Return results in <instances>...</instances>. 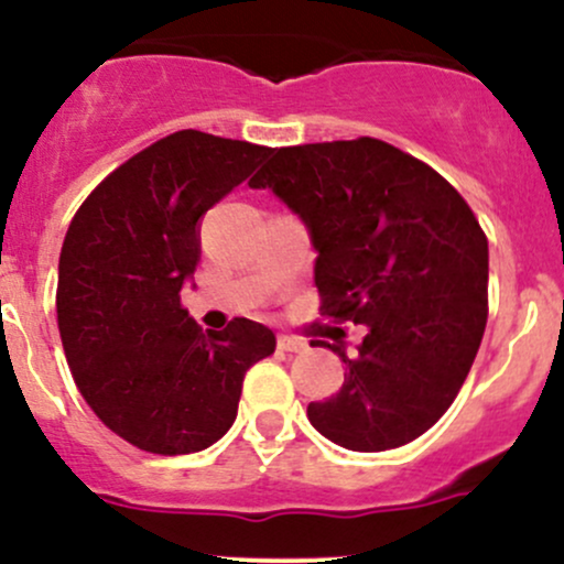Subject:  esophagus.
Here are the masks:
<instances>
[{
  "mask_svg": "<svg viewBox=\"0 0 564 564\" xmlns=\"http://www.w3.org/2000/svg\"><path fill=\"white\" fill-rule=\"evenodd\" d=\"M278 348L286 350V352H302L307 345H305V339L292 337V334H278Z\"/></svg>",
  "mask_w": 564,
  "mask_h": 564,
  "instance_id": "obj_1",
  "label": "esophagus"
}]
</instances>
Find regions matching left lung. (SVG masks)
<instances>
[{"label":"left lung","instance_id":"8db88e82","mask_svg":"<svg viewBox=\"0 0 564 564\" xmlns=\"http://www.w3.org/2000/svg\"><path fill=\"white\" fill-rule=\"evenodd\" d=\"M270 187L311 230L321 315L367 326L343 388L307 420L352 453L410 444L449 410L487 324V235L442 173L380 139L272 150Z\"/></svg>","mask_w":564,"mask_h":564}]
</instances>
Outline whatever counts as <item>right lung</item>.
<instances>
[{
	"label": "right lung",
	"instance_id": "right-lung-1",
	"mask_svg": "<svg viewBox=\"0 0 564 564\" xmlns=\"http://www.w3.org/2000/svg\"><path fill=\"white\" fill-rule=\"evenodd\" d=\"M268 154L176 131L111 171L74 214L55 292L66 361L98 420L144 453L189 455L219 442L246 372L275 350V334L257 321L203 332L182 307L200 216Z\"/></svg>",
	"mask_w": 564,
	"mask_h": 564
}]
</instances>
